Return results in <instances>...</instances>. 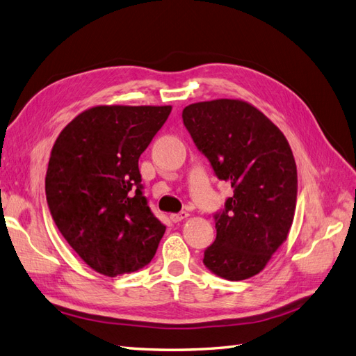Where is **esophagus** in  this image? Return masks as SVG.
<instances>
[{
	"label": "esophagus",
	"mask_w": 356,
	"mask_h": 356,
	"mask_svg": "<svg viewBox=\"0 0 356 356\" xmlns=\"http://www.w3.org/2000/svg\"><path fill=\"white\" fill-rule=\"evenodd\" d=\"M189 213L188 212H180V213H171L170 215V220L172 222H180L181 220H185V218H188Z\"/></svg>",
	"instance_id": "1"
}]
</instances>
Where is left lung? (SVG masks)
<instances>
[{
  "label": "left lung",
  "mask_w": 356,
  "mask_h": 356,
  "mask_svg": "<svg viewBox=\"0 0 356 356\" xmlns=\"http://www.w3.org/2000/svg\"><path fill=\"white\" fill-rule=\"evenodd\" d=\"M181 118L215 176L233 188L213 215L216 239L204 250V266L230 281L257 275L295 216L298 175L286 136L257 108L234 99L188 105Z\"/></svg>",
  "instance_id": "1"
}]
</instances>
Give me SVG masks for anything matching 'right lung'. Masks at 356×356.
<instances>
[{"label": "right lung", "mask_w": 356, "mask_h": 356, "mask_svg": "<svg viewBox=\"0 0 356 356\" xmlns=\"http://www.w3.org/2000/svg\"><path fill=\"white\" fill-rule=\"evenodd\" d=\"M171 106H95L61 131L44 191L52 220L87 265L106 277L149 265L165 233L143 193L138 159Z\"/></svg>", "instance_id": "right-lung-1"}]
</instances>
